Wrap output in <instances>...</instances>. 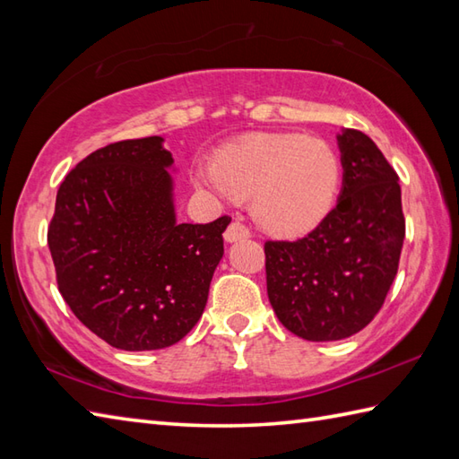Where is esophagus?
I'll return each instance as SVG.
<instances>
[{
    "label": "esophagus",
    "instance_id": "34e87169",
    "mask_svg": "<svg viewBox=\"0 0 459 459\" xmlns=\"http://www.w3.org/2000/svg\"><path fill=\"white\" fill-rule=\"evenodd\" d=\"M248 237H250V230L240 221H232L229 224V229L224 230V240H227V242H237V240L248 238Z\"/></svg>",
    "mask_w": 459,
    "mask_h": 459
}]
</instances>
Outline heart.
Instances as JSON below:
<instances>
[{
  "instance_id": "heart-1",
  "label": "heart",
  "mask_w": 459,
  "mask_h": 459,
  "mask_svg": "<svg viewBox=\"0 0 459 459\" xmlns=\"http://www.w3.org/2000/svg\"><path fill=\"white\" fill-rule=\"evenodd\" d=\"M195 181L221 197H252L260 227L291 237L327 214L339 185V160L319 138L260 134L224 148L214 163L197 165Z\"/></svg>"
}]
</instances>
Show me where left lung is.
<instances>
[{"label": "left lung", "instance_id": "left-lung-1", "mask_svg": "<svg viewBox=\"0 0 459 459\" xmlns=\"http://www.w3.org/2000/svg\"><path fill=\"white\" fill-rule=\"evenodd\" d=\"M343 187L335 209L298 240H268L266 288L278 319L307 341L359 333L383 307L404 242L398 175L359 130L337 135Z\"/></svg>", "mask_w": 459, "mask_h": 459}]
</instances>
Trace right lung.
<instances>
[{
  "instance_id": "add662e5",
  "label": "right lung",
  "mask_w": 459,
  "mask_h": 459,
  "mask_svg": "<svg viewBox=\"0 0 459 459\" xmlns=\"http://www.w3.org/2000/svg\"><path fill=\"white\" fill-rule=\"evenodd\" d=\"M163 138L92 152L66 175L47 232L73 314L124 351L175 345L197 324L230 217L178 222Z\"/></svg>"
}]
</instances>
